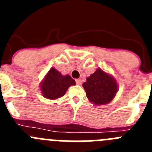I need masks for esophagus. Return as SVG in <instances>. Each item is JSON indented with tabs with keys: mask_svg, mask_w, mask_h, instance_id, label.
Here are the masks:
<instances>
[{
	"mask_svg": "<svg viewBox=\"0 0 152 152\" xmlns=\"http://www.w3.org/2000/svg\"><path fill=\"white\" fill-rule=\"evenodd\" d=\"M75 82H76L77 84H78V85H80V84H81V80H80V79H76V80H75Z\"/></svg>",
	"mask_w": 152,
	"mask_h": 152,
	"instance_id": "34e87169",
	"label": "esophagus"
}]
</instances>
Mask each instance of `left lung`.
<instances>
[{
    "label": "left lung",
    "mask_w": 152,
    "mask_h": 152,
    "mask_svg": "<svg viewBox=\"0 0 152 152\" xmlns=\"http://www.w3.org/2000/svg\"><path fill=\"white\" fill-rule=\"evenodd\" d=\"M83 87L88 99L96 105L110 103L117 92L115 79L100 68L87 78Z\"/></svg>",
    "instance_id": "1"
}]
</instances>
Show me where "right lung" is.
<instances>
[{
    "label": "right lung",
    "instance_id": "add662e5",
    "mask_svg": "<svg viewBox=\"0 0 152 152\" xmlns=\"http://www.w3.org/2000/svg\"><path fill=\"white\" fill-rule=\"evenodd\" d=\"M75 84V80L71 76H63L57 70L52 68L42 82L41 91L45 98L55 100L64 96L70 86Z\"/></svg>",
    "mask_w": 152,
    "mask_h": 152
}]
</instances>
